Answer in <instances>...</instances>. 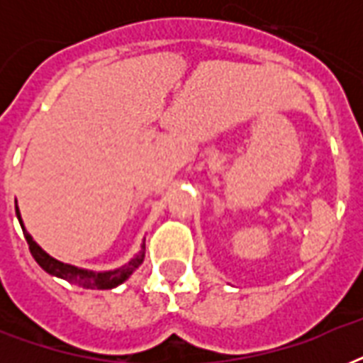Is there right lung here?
I'll list each match as a JSON object with an SVG mask.
<instances>
[{"label":"right lung","instance_id":"obj_1","mask_svg":"<svg viewBox=\"0 0 363 363\" xmlns=\"http://www.w3.org/2000/svg\"><path fill=\"white\" fill-rule=\"evenodd\" d=\"M16 216H18L20 226H22V232H24V238L30 245V252L31 256L35 258V262L41 265L43 269L50 273L54 277H60V279H65V281H69L71 284H77V286L82 288H92V290H109V288H115L118 284L128 279V277L133 273V271L143 264V259H145V242H143L141 250L137 254L135 258L128 262L125 265L118 267L115 271H105V273H94V271H86V269H79L75 265L64 264V262H58V259H54L52 256H48L45 250H43L39 245H37L31 235L24 230V224H22V218H20V211L16 207Z\"/></svg>","mask_w":363,"mask_h":363}]
</instances>
